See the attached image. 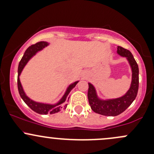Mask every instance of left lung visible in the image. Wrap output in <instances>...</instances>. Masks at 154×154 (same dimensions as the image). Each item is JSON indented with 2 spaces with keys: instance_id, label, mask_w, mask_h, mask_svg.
Segmentation results:
<instances>
[{
  "instance_id": "1",
  "label": "left lung",
  "mask_w": 154,
  "mask_h": 154,
  "mask_svg": "<svg viewBox=\"0 0 154 154\" xmlns=\"http://www.w3.org/2000/svg\"><path fill=\"white\" fill-rule=\"evenodd\" d=\"M117 54L124 57L128 61L132 71V80L130 88L123 96L119 98L102 100L97 96L96 89L88 82V99L92 111L101 115L114 116L122 114L135 100L139 88V67L131 52L125 48L118 46Z\"/></svg>"
}]
</instances>
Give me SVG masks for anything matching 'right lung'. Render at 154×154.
<instances>
[{
    "label": "right lung",
    "instance_id": "add662e5",
    "mask_svg": "<svg viewBox=\"0 0 154 154\" xmlns=\"http://www.w3.org/2000/svg\"><path fill=\"white\" fill-rule=\"evenodd\" d=\"M48 45H49V43H47V42L40 41L29 46V47L26 50L21 60L19 63L18 70H17V73H18V74H17V88H18V91L19 94H20V97L22 98V100H23L24 103L29 107L32 111H34L35 112L40 114H55V113L59 112L61 110L65 109V108L67 107L66 102H67L68 100L69 99V94H70L71 91L76 86L77 82H79L76 81L73 82L71 85H69V87L67 88V89H66V92H65L64 95L62 97V98H61L57 103H55V104H47V103L35 102L34 101V100H31V99L26 94V93L23 91V88L22 87L21 82H20V74H21L23 68L25 67V66L27 64V63L29 62V60L33 56H35L37 52L41 51L42 49H43V48L46 47Z\"/></svg>",
    "mask_w": 154,
    "mask_h": 154
}]
</instances>
